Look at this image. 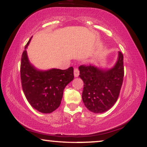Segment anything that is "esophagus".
<instances>
[{
    "mask_svg": "<svg viewBox=\"0 0 147 147\" xmlns=\"http://www.w3.org/2000/svg\"><path fill=\"white\" fill-rule=\"evenodd\" d=\"M74 75H75V77H79V70L78 68H75L74 69Z\"/></svg>",
    "mask_w": 147,
    "mask_h": 147,
    "instance_id": "obj_1",
    "label": "esophagus"
}]
</instances>
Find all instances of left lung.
Here are the masks:
<instances>
[{
    "label": "left lung",
    "mask_w": 147,
    "mask_h": 147,
    "mask_svg": "<svg viewBox=\"0 0 147 147\" xmlns=\"http://www.w3.org/2000/svg\"><path fill=\"white\" fill-rule=\"evenodd\" d=\"M79 77L84 81L82 99L88 109L94 113L109 110L117 100L124 77L123 55L118 52L117 61L108 70L94 66L79 67Z\"/></svg>",
    "instance_id": "left-lung-1"
}]
</instances>
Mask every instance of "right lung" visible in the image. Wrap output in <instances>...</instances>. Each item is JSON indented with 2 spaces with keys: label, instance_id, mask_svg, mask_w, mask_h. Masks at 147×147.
<instances>
[{
  "label": "right lung",
  "instance_id": "1",
  "mask_svg": "<svg viewBox=\"0 0 147 147\" xmlns=\"http://www.w3.org/2000/svg\"><path fill=\"white\" fill-rule=\"evenodd\" d=\"M27 42L21 58L20 78L26 99L33 108L41 113L49 114L59 107L63 90L74 79L73 68L66 70L53 68L42 71L29 62L26 53Z\"/></svg>",
  "mask_w": 147,
  "mask_h": 147
}]
</instances>
